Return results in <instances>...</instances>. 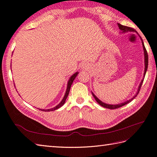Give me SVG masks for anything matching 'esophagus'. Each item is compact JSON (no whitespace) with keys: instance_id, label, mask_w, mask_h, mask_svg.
<instances>
[{"instance_id":"34e87169","label":"esophagus","mask_w":157,"mask_h":157,"mask_svg":"<svg viewBox=\"0 0 157 157\" xmlns=\"http://www.w3.org/2000/svg\"><path fill=\"white\" fill-rule=\"evenodd\" d=\"M81 67L83 70H88L90 68V65L86 63H84L82 64Z\"/></svg>"}]
</instances>
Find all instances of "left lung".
Segmentation results:
<instances>
[{
    "label": "left lung",
    "mask_w": 157,
    "mask_h": 157,
    "mask_svg": "<svg viewBox=\"0 0 157 157\" xmlns=\"http://www.w3.org/2000/svg\"><path fill=\"white\" fill-rule=\"evenodd\" d=\"M118 24V27H119V29L122 31L121 33H128V32H136V31L134 29H132V28L131 27H127V26H124V25H122L121 24H120V23H117ZM141 39V42H142V46H143V48H144V62H145V70H144V78L143 79L141 80V81L139 85V87H138V89H137V93L136 94L135 96L132 98L131 99H128V100L123 102V103H118V104H115V105H112V104H107V103H104L103 101H101L100 99H99L96 96V95H95L93 92H92L93 96L94 97L95 99H96V101L99 104V105H101L103 107H105V108H107V109H117V108H119V107H121L122 106L125 105L126 104L130 103V101H132L133 99H134L136 96L138 94V93L140 92V88H141V86L142 85V83H143L144 82V79L145 78V74H146V72H147V67H148V54H147V50L145 48V46H144V43L143 42V40H142L141 38L140 37Z\"/></svg>",
    "instance_id": "left-lung-1"
}]
</instances>
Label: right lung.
<instances>
[{"instance_id": "right-lung-1", "label": "right lung", "mask_w": 157, "mask_h": 157, "mask_svg": "<svg viewBox=\"0 0 157 157\" xmlns=\"http://www.w3.org/2000/svg\"><path fill=\"white\" fill-rule=\"evenodd\" d=\"M78 74V72H76L75 73H74V74L70 77L69 80H68V82H67V90H66L65 96H64L63 98L62 99V100H61V101L58 104V105H56V107H54V108H52V109H39V110L42 111H55V110H56V109H59V108L61 107V106H63V105H64V103H65L66 99H67V96H68V95H69V91H70V88H71V85H72V84H73V80H75V78H76V77H77Z\"/></svg>"}]
</instances>
